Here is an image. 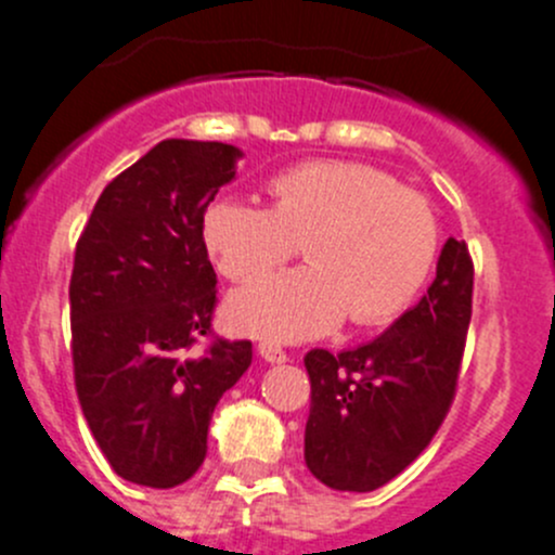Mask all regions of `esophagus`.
Masks as SVG:
<instances>
[{"label": "esophagus", "mask_w": 555, "mask_h": 555, "mask_svg": "<svg viewBox=\"0 0 555 555\" xmlns=\"http://www.w3.org/2000/svg\"><path fill=\"white\" fill-rule=\"evenodd\" d=\"M257 354H260L266 362H271V365H282V362H287V351L279 349L276 344H260L257 346Z\"/></svg>", "instance_id": "obj_1"}]
</instances>
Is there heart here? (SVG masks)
Here are the masks:
<instances>
[{
    "label": "heart",
    "mask_w": 555,
    "mask_h": 555,
    "mask_svg": "<svg viewBox=\"0 0 555 555\" xmlns=\"http://www.w3.org/2000/svg\"><path fill=\"white\" fill-rule=\"evenodd\" d=\"M271 209L222 198L204 215V246L231 282H251L293 255L309 262L238 289L228 322L244 335L295 344L349 311L362 327L408 309L433 271L438 222L422 195L354 160H311L273 177Z\"/></svg>",
    "instance_id": "obj_1"
}]
</instances>
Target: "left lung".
I'll return each instance as SVG.
<instances>
[{
    "label": "left lung",
    "instance_id": "1",
    "mask_svg": "<svg viewBox=\"0 0 555 555\" xmlns=\"http://www.w3.org/2000/svg\"><path fill=\"white\" fill-rule=\"evenodd\" d=\"M473 313V260L449 238L411 311L360 349L306 354V467L335 491L382 489L429 446L459 378Z\"/></svg>",
    "mask_w": 555,
    "mask_h": 555
}]
</instances>
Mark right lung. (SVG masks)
Wrapping results in <instances>:
<instances>
[{
  "label": "right lung",
  "instance_id": "1",
  "mask_svg": "<svg viewBox=\"0 0 555 555\" xmlns=\"http://www.w3.org/2000/svg\"><path fill=\"white\" fill-rule=\"evenodd\" d=\"M242 158L233 144L164 139L106 184L77 242V397L128 483L173 489L193 478L215 405L251 365L249 340L188 354L209 333L217 300L204 211Z\"/></svg>",
  "mask_w": 555,
  "mask_h": 555
}]
</instances>
